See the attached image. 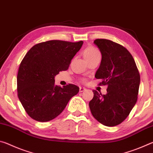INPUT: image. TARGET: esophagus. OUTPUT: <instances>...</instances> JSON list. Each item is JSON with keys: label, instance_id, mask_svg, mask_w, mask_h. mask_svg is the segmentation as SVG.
Listing matches in <instances>:
<instances>
[{"label": "esophagus", "instance_id": "34e87169", "mask_svg": "<svg viewBox=\"0 0 153 153\" xmlns=\"http://www.w3.org/2000/svg\"><path fill=\"white\" fill-rule=\"evenodd\" d=\"M86 90L85 88H82V87H79V92H82L83 91H84V90Z\"/></svg>", "mask_w": 153, "mask_h": 153}]
</instances>
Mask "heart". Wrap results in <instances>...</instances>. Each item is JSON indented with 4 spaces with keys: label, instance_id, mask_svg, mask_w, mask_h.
Instances as JSON below:
<instances>
[{
    "label": "heart",
    "instance_id": "heart-1",
    "mask_svg": "<svg viewBox=\"0 0 153 153\" xmlns=\"http://www.w3.org/2000/svg\"><path fill=\"white\" fill-rule=\"evenodd\" d=\"M98 54H100L99 51L95 47H93V46H89V47L85 49L84 52V55L86 59L92 57V56L98 55Z\"/></svg>",
    "mask_w": 153,
    "mask_h": 153
}]
</instances>
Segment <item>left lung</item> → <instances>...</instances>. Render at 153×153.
<instances>
[{
    "label": "left lung",
    "mask_w": 153,
    "mask_h": 153,
    "mask_svg": "<svg viewBox=\"0 0 153 153\" xmlns=\"http://www.w3.org/2000/svg\"><path fill=\"white\" fill-rule=\"evenodd\" d=\"M94 43L102 54L100 65L95 74L107 85V94L94 90L89 102L93 117L102 125L117 126L128 117L138 100L140 77L132 55L122 45L107 39Z\"/></svg>",
    "instance_id": "left-lung-1"
}]
</instances>
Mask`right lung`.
<instances>
[{
  "label": "right lung",
  "mask_w": 153,
  "mask_h": 153,
  "mask_svg": "<svg viewBox=\"0 0 153 153\" xmlns=\"http://www.w3.org/2000/svg\"><path fill=\"white\" fill-rule=\"evenodd\" d=\"M83 41L53 40L36 44L20 63L17 77V95L25 112L40 122L51 121L62 113L79 88L69 84H55V76L66 71Z\"/></svg>",
  "instance_id": "right-lung-1"
}]
</instances>
